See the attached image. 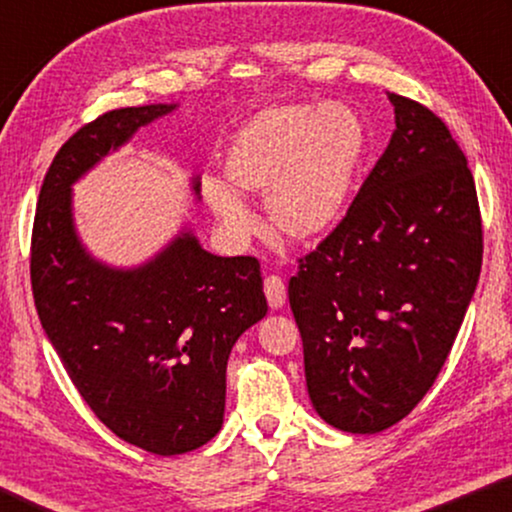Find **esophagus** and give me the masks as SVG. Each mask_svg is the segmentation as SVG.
Masks as SVG:
<instances>
[{
  "label": "esophagus",
  "instance_id": "34e87169",
  "mask_svg": "<svg viewBox=\"0 0 512 512\" xmlns=\"http://www.w3.org/2000/svg\"><path fill=\"white\" fill-rule=\"evenodd\" d=\"M265 296H268V303H270L272 310H277V307H282L284 300H286L284 279L277 277V275L265 277Z\"/></svg>",
  "mask_w": 512,
  "mask_h": 512
}]
</instances>
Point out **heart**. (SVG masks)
Masks as SVG:
<instances>
[{"label": "heart", "instance_id": "obj_1", "mask_svg": "<svg viewBox=\"0 0 512 512\" xmlns=\"http://www.w3.org/2000/svg\"><path fill=\"white\" fill-rule=\"evenodd\" d=\"M368 130L345 104H282L258 111L230 139L221 181H205L214 214L235 233H249L240 195H265L277 235L314 242L331 233L352 202L366 163Z\"/></svg>", "mask_w": 512, "mask_h": 512}]
</instances>
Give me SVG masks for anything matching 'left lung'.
Returning a JSON list of instances; mask_svg holds the SVG:
<instances>
[{
  "mask_svg": "<svg viewBox=\"0 0 512 512\" xmlns=\"http://www.w3.org/2000/svg\"><path fill=\"white\" fill-rule=\"evenodd\" d=\"M396 130L347 214L289 279L312 405L377 433L410 415L457 338L482 268L464 151L429 107L389 93Z\"/></svg>",
  "mask_w": 512,
  "mask_h": 512,
  "instance_id": "8db88e82",
  "label": "left lung"
}]
</instances>
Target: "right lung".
Masks as SVG:
<instances>
[{
  "instance_id": "right-lung-1",
  "label": "right lung",
  "mask_w": 512,
  "mask_h": 512,
  "mask_svg": "<svg viewBox=\"0 0 512 512\" xmlns=\"http://www.w3.org/2000/svg\"><path fill=\"white\" fill-rule=\"evenodd\" d=\"M172 109H111L81 125L48 167L30 247L34 305L74 387L118 438L160 457L219 433L230 349L268 312L254 256H212L184 233L123 272L95 263L76 240L69 186Z\"/></svg>"
}]
</instances>
